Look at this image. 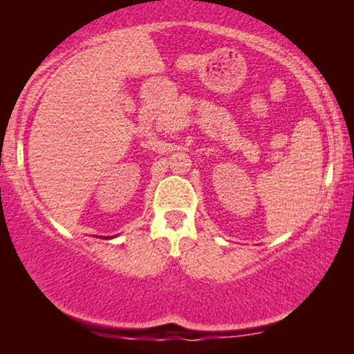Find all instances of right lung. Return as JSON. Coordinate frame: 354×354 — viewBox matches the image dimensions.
Instances as JSON below:
<instances>
[{
	"instance_id": "1",
	"label": "right lung",
	"mask_w": 354,
	"mask_h": 354,
	"mask_svg": "<svg viewBox=\"0 0 354 354\" xmlns=\"http://www.w3.org/2000/svg\"><path fill=\"white\" fill-rule=\"evenodd\" d=\"M104 239H109V237H104ZM111 239H112V237H111Z\"/></svg>"
}]
</instances>
